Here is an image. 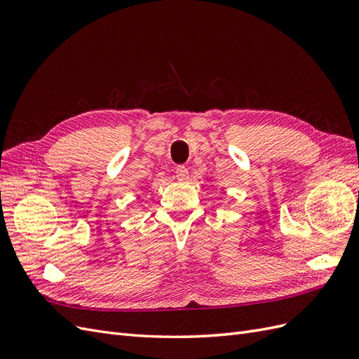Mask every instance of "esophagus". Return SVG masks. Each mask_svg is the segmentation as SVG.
I'll return each instance as SVG.
<instances>
[{"label":"esophagus","instance_id":"esophagus-1","mask_svg":"<svg viewBox=\"0 0 359 359\" xmlns=\"http://www.w3.org/2000/svg\"><path fill=\"white\" fill-rule=\"evenodd\" d=\"M175 177L178 181H186L189 178V169L186 166H178L175 170Z\"/></svg>","mask_w":359,"mask_h":359}]
</instances>
